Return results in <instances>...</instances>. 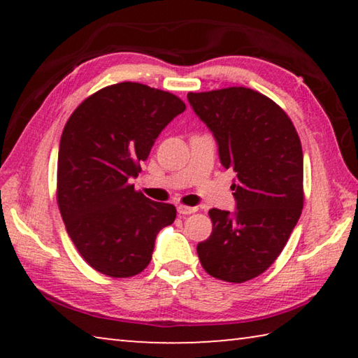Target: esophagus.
<instances>
[{"label": "esophagus", "mask_w": 358, "mask_h": 358, "mask_svg": "<svg viewBox=\"0 0 358 358\" xmlns=\"http://www.w3.org/2000/svg\"><path fill=\"white\" fill-rule=\"evenodd\" d=\"M178 213L180 215H192V213H196L197 211V208L196 207H187V205H178Z\"/></svg>", "instance_id": "1"}]
</instances>
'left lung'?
Here are the masks:
<instances>
[{"instance_id":"1","label":"left lung","mask_w":358,"mask_h":358,"mask_svg":"<svg viewBox=\"0 0 358 358\" xmlns=\"http://www.w3.org/2000/svg\"><path fill=\"white\" fill-rule=\"evenodd\" d=\"M217 142L221 164L234 169L237 211L211 208L210 237L199 260L216 280L240 284L262 275L286 246L301 215L303 151L287 113L245 87L187 93Z\"/></svg>"}]
</instances>
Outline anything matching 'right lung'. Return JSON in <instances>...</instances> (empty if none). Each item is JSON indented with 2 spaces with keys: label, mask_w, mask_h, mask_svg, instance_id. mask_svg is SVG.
<instances>
[{
  "label": "right lung",
  "mask_w": 358,
  "mask_h": 358,
  "mask_svg": "<svg viewBox=\"0 0 358 358\" xmlns=\"http://www.w3.org/2000/svg\"><path fill=\"white\" fill-rule=\"evenodd\" d=\"M162 90L121 82L99 90L66 123L58 151L57 202L72 243L92 268L131 278L147 268L157 232L177 216L129 183L157 136L185 112Z\"/></svg>",
  "instance_id": "1"
}]
</instances>
